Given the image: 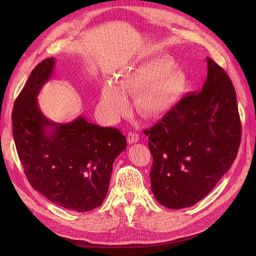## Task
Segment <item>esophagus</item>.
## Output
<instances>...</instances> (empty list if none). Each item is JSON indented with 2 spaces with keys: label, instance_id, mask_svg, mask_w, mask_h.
<instances>
[{
  "label": "esophagus",
  "instance_id": "34e87169",
  "mask_svg": "<svg viewBox=\"0 0 256 256\" xmlns=\"http://www.w3.org/2000/svg\"><path fill=\"white\" fill-rule=\"evenodd\" d=\"M127 140H128L129 144L136 143L138 141V136L134 132H129L128 136H127Z\"/></svg>",
  "mask_w": 256,
  "mask_h": 256
}]
</instances>
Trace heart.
<instances>
[{
    "mask_svg": "<svg viewBox=\"0 0 256 256\" xmlns=\"http://www.w3.org/2000/svg\"><path fill=\"white\" fill-rule=\"evenodd\" d=\"M187 84V76L172 58H158L124 72L118 84L106 81L100 92L102 106L106 118L114 120L128 110L127 96L136 95L140 112L154 118L171 109Z\"/></svg>",
    "mask_w": 256,
    "mask_h": 256,
    "instance_id": "b5f03b06",
    "label": "heart"
}]
</instances>
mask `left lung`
I'll use <instances>...</instances> for the list:
<instances>
[{"instance_id": "1", "label": "left lung", "mask_w": 256, "mask_h": 256, "mask_svg": "<svg viewBox=\"0 0 256 256\" xmlns=\"http://www.w3.org/2000/svg\"><path fill=\"white\" fill-rule=\"evenodd\" d=\"M207 78L144 134L152 157V191L164 207L204 198L233 164L242 138L236 92L224 69L207 58Z\"/></svg>"}]
</instances>
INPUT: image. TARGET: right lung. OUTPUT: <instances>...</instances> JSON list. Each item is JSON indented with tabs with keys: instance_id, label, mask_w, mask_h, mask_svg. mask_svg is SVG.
Segmentation results:
<instances>
[{
	"instance_id": "right-lung-1",
	"label": "right lung",
	"mask_w": 256,
	"mask_h": 256,
	"mask_svg": "<svg viewBox=\"0 0 256 256\" xmlns=\"http://www.w3.org/2000/svg\"><path fill=\"white\" fill-rule=\"evenodd\" d=\"M56 60L38 64L14 102L12 136L30 186L52 203L78 212L102 204L113 162L126 150L118 129L100 127L79 116L56 124L42 113L37 95L53 72Z\"/></svg>"
}]
</instances>
